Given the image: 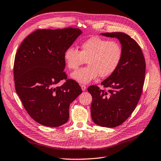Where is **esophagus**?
<instances>
[{"label":"esophagus","mask_w":161,"mask_h":161,"mask_svg":"<svg viewBox=\"0 0 161 161\" xmlns=\"http://www.w3.org/2000/svg\"><path fill=\"white\" fill-rule=\"evenodd\" d=\"M81 87L82 91H85L86 89V88H87L86 86H85V85H81Z\"/></svg>","instance_id":"obj_1"}]
</instances>
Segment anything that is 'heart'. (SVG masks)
Segmentation results:
<instances>
[{
	"label": "heart",
	"mask_w": 161,
	"mask_h": 161,
	"mask_svg": "<svg viewBox=\"0 0 161 161\" xmlns=\"http://www.w3.org/2000/svg\"><path fill=\"white\" fill-rule=\"evenodd\" d=\"M80 51L69 47L64 53V60L69 69H76L85 63L87 66L72 74L71 77L80 83H88L100 75L106 78L119 66L122 57V48L116 41L92 37L81 43Z\"/></svg>",
	"instance_id": "heart-1"
}]
</instances>
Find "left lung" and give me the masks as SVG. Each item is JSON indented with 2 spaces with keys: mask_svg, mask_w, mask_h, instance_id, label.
Segmentation results:
<instances>
[{
  "mask_svg": "<svg viewBox=\"0 0 161 161\" xmlns=\"http://www.w3.org/2000/svg\"><path fill=\"white\" fill-rule=\"evenodd\" d=\"M101 34L119 39L122 57L116 70L102 81L104 89L91 86L87 91L93 98V121L102 127L114 128L124 122L135 110L142 93L146 64L140 46L128 35L122 32Z\"/></svg>",
  "mask_w": 161,
  "mask_h": 161,
  "instance_id": "1",
  "label": "left lung"
}]
</instances>
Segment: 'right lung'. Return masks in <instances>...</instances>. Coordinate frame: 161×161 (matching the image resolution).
Wrapping results in <instances>:
<instances>
[{
    "mask_svg": "<svg viewBox=\"0 0 161 161\" xmlns=\"http://www.w3.org/2000/svg\"><path fill=\"white\" fill-rule=\"evenodd\" d=\"M81 33L71 27L37 30L18 48L14 64L16 92L27 113L40 124L58 127L65 124L69 104L82 92L64 72V51ZM61 80L65 82L56 87Z\"/></svg>",
    "mask_w": 161,
    "mask_h": 161,
    "instance_id": "right-lung-1",
    "label": "right lung"
}]
</instances>
